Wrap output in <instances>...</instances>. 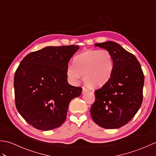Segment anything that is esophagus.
I'll return each instance as SVG.
<instances>
[{
	"label": "esophagus",
	"instance_id": "esophagus-1",
	"mask_svg": "<svg viewBox=\"0 0 156 156\" xmlns=\"http://www.w3.org/2000/svg\"><path fill=\"white\" fill-rule=\"evenodd\" d=\"M88 91V89L87 88H85V87H83L82 88V94H84L85 92H87Z\"/></svg>",
	"mask_w": 156,
	"mask_h": 156
}]
</instances>
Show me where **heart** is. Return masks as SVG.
Instances as JSON below:
<instances>
[{"label": "heart", "mask_w": 156, "mask_h": 156, "mask_svg": "<svg viewBox=\"0 0 156 156\" xmlns=\"http://www.w3.org/2000/svg\"><path fill=\"white\" fill-rule=\"evenodd\" d=\"M74 66L68 68V76L77 81L84 75L85 84L91 88L103 87L110 80L113 70V59L107 50H88L76 56Z\"/></svg>", "instance_id": "obj_1"}]
</instances>
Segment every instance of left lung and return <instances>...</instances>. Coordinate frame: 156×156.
I'll return each mask as SVG.
<instances>
[{
    "label": "left lung",
    "mask_w": 156,
    "mask_h": 156,
    "mask_svg": "<svg viewBox=\"0 0 156 156\" xmlns=\"http://www.w3.org/2000/svg\"><path fill=\"white\" fill-rule=\"evenodd\" d=\"M107 49L113 59L110 80L96 90L91 117L105 129H118L131 120L143 101L144 75L134 55L112 41L94 44Z\"/></svg>",
    "instance_id": "1"
}]
</instances>
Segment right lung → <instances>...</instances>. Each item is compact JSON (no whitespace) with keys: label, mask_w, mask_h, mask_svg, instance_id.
I'll use <instances>...</instances> for the list:
<instances>
[{"label":"right lung","mask_w":156,"mask_h":156,"mask_svg":"<svg viewBox=\"0 0 156 156\" xmlns=\"http://www.w3.org/2000/svg\"><path fill=\"white\" fill-rule=\"evenodd\" d=\"M78 45L48 46L27 55L14 77L15 105L29 124L42 131L64 123L69 103L82 93V88L68 80V62Z\"/></svg>","instance_id":"1"}]
</instances>
